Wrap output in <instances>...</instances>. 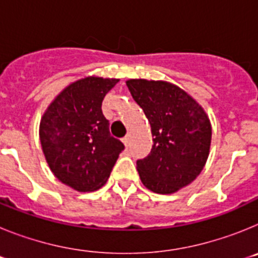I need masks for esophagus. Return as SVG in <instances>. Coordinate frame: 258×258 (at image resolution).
<instances>
[{"mask_svg":"<svg viewBox=\"0 0 258 258\" xmlns=\"http://www.w3.org/2000/svg\"><path fill=\"white\" fill-rule=\"evenodd\" d=\"M121 141H122V143H124L125 146H127V145H129V136H127V134H126V136H125V137H122Z\"/></svg>","mask_w":258,"mask_h":258,"instance_id":"34e87169","label":"esophagus"}]
</instances>
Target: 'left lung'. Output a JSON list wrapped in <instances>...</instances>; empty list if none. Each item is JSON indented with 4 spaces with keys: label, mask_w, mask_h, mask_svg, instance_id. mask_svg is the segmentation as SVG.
<instances>
[{
    "label": "left lung",
    "mask_w": 258,
    "mask_h": 258,
    "mask_svg": "<svg viewBox=\"0 0 258 258\" xmlns=\"http://www.w3.org/2000/svg\"><path fill=\"white\" fill-rule=\"evenodd\" d=\"M126 86L149 118L151 152L137 160L141 181L157 194H173L197 178L209 155L212 127L204 109L178 86L129 80Z\"/></svg>",
    "instance_id": "1"
}]
</instances>
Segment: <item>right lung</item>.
I'll return each instance as SVG.
<instances>
[{
	"label": "right lung",
	"mask_w": 258,
	"mask_h": 258,
	"mask_svg": "<svg viewBox=\"0 0 258 258\" xmlns=\"http://www.w3.org/2000/svg\"><path fill=\"white\" fill-rule=\"evenodd\" d=\"M117 83L101 77L79 80L54 99L41 120L40 141L50 169L80 192L102 187L125 149L111 136L102 112L104 97Z\"/></svg>",
	"instance_id": "1"
}]
</instances>
